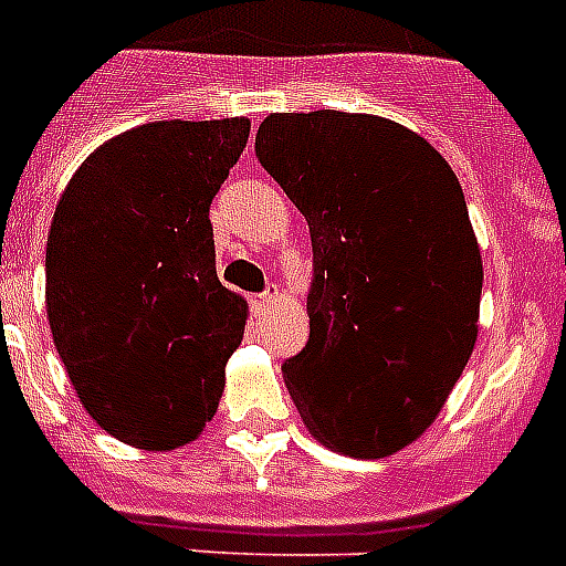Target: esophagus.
<instances>
[{
  "label": "esophagus",
  "mask_w": 566,
  "mask_h": 566,
  "mask_svg": "<svg viewBox=\"0 0 566 566\" xmlns=\"http://www.w3.org/2000/svg\"><path fill=\"white\" fill-rule=\"evenodd\" d=\"M273 298H275V293H255V296H250V305H253V311L255 313H261V311H268L270 305H273Z\"/></svg>",
  "instance_id": "34e87169"
}]
</instances>
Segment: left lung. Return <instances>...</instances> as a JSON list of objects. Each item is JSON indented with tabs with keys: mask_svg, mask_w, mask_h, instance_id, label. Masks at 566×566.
<instances>
[{
	"mask_svg": "<svg viewBox=\"0 0 566 566\" xmlns=\"http://www.w3.org/2000/svg\"><path fill=\"white\" fill-rule=\"evenodd\" d=\"M261 166L311 227V339L282 368L322 446L388 458L437 420L478 342L483 261L458 175L377 114L282 112Z\"/></svg>",
	"mask_w": 566,
	"mask_h": 566,
	"instance_id": "1",
	"label": "left lung"
}]
</instances>
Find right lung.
<instances>
[{"mask_svg":"<svg viewBox=\"0 0 566 566\" xmlns=\"http://www.w3.org/2000/svg\"><path fill=\"white\" fill-rule=\"evenodd\" d=\"M247 117L155 120L80 164L45 247V311L71 386L99 429L146 452L216 417L247 302L216 275L210 203Z\"/></svg>","mask_w":566,"mask_h":566,"instance_id":"add662e5","label":"right lung"}]
</instances>
